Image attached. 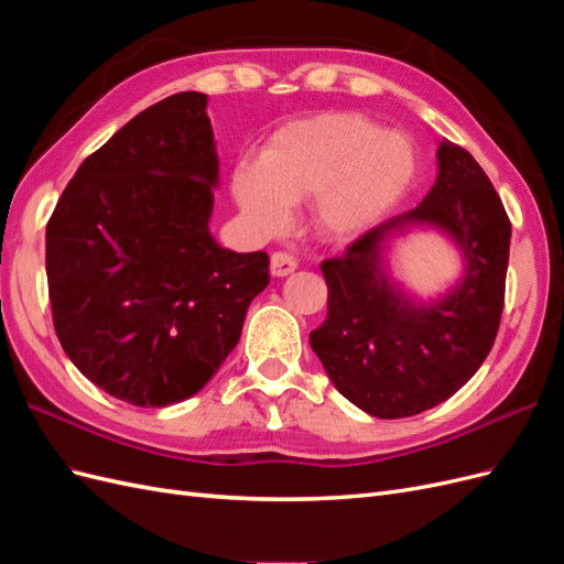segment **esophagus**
I'll return each mask as SVG.
<instances>
[{"label": "esophagus", "instance_id": "esophagus-1", "mask_svg": "<svg viewBox=\"0 0 564 564\" xmlns=\"http://www.w3.org/2000/svg\"><path fill=\"white\" fill-rule=\"evenodd\" d=\"M296 270V259L292 253H286V251H275L270 256V272L275 278H286V275H292V272Z\"/></svg>", "mask_w": 564, "mask_h": 564}]
</instances>
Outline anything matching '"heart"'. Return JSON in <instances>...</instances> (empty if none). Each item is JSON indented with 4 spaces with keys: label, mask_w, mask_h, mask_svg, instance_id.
<instances>
[{
    "label": "heart",
    "mask_w": 564,
    "mask_h": 564,
    "mask_svg": "<svg viewBox=\"0 0 564 564\" xmlns=\"http://www.w3.org/2000/svg\"><path fill=\"white\" fill-rule=\"evenodd\" d=\"M419 155L412 139L352 112L286 124L265 143L259 164L232 172V197L249 224L275 235L292 204L311 199V228L327 242H350L412 191Z\"/></svg>",
    "instance_id": "obj_1"
}]
</instances>
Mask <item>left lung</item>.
<instances>
[{
    "label": "left lung",
    "mask_w": 564,
    "mask_h": 564,
    "mask_svg": "<svg viewBox=\"0 0 564 564\" xmlns=\"http://www.w3.org/2000/svg\"><path fill=\"white\" fill-rule=\"evenodd\" d=\"M419 227L445 234L465 272L423 302L391 278L389 249ZM510 220L482 166L452 141L437 145V178L416 209L386 220L322 263L327 319L311 346L336 390L377 419H404L470 381L499 332Z\"/></svg>",
    "instance_id": "obj_1"
}]
</instances>
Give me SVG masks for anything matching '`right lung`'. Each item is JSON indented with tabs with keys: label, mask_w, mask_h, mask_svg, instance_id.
Returning a JSON list of instances; mask_svg holds the SVG:
<instances>
[{
	"label": "right lung",
	"mask_w": 564,
	"mask_h": 564,
	"mask_svg": "<svg viewBox=\"0 0 564 564\" xmlns=\"http://www.w3.org/2000/svg\"><path fill=\"white\" fill-rule=\"evenodd\" d=\"M218 155L207 94L135 115L82 162L46 226L51 313L65 355L135 406L193 398L226 362L249 303L270 282L265 251L209 232Z\"/></svg>",
	"instance_id": "add662e5"
}]
</instances>
